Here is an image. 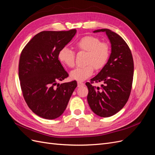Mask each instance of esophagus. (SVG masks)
<instances>
[{
    "instance_id": "34e87169",
    "label": "esophagus",
    "mask_w": 155,
    "mask_h": 155,
    "mask_svg": "<svg viewBox=\"0 0 155 155\" xmlns=\"http://www.w3.org/2000/svg\"><path fill=\"white\" fill-rule=\"evenodd\" d=\"M84 85H85V84H84L83 82H81V81H78V87H80L84 86Z\"/></svg>"
}]
</instances>
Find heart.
Masks as SVG:
<instances>
[{
	"label": "heart",
	"mask_w": 155,
	"mask_h": 155,
	"mask_svg": "<svg viewBox=\"0 0 155 155\" xmlns=\"http://www.w3.org/2000/svg\"><path fill=\"white\" fill-rule=\"evenodd\" d=\"M79 51H87L84 66L78 67L70 72L72 79L79 81H84L91 77L94 72V68L100 69L107 63L110 55L109 46L104 42H100L96 37L87 35L79 39L74 44ZM58 58L63 64L70 68L75 64V53L67 47H63L58 53Z\"/></svg>",
	"instance_id": "heart-1"
}]
</instances>
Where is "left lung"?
<instances>
[{
    "label": "left lung",
    "instance_id": "1",
    "mask_svg": "<svg viewBox=\"0 0 155 155\" xmlns=\"http://www.w3.org/2000/svg\"><path fill=\"white\" fill-rule=\"evenodd\" d=\"M105 32L111 44V54L106 64L96 76L86 83L88 89V104L91 110L100 117H110L126 104L132 88L134 62L127 44L116 33L109 29L94 30ZM103 82L102 88L91 84Z\"/></svg>",
    "mask_w": 155,
    "mask_h": 155
}]
</instances>
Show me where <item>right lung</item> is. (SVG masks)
Listing matches in <instances>:
<instances>
[{"instance_id": "obj_1", "label": "right lung", "mask_w": 155, "mask_h": 155, "mask_svg": "<svg viewBox=\"0 0 155 155\" xmlns=\"http://www.w3.org/2000/svg\"><path fill=\"white\" fill-rule=\"evenodd\" d=\"M76 34V29L41 31L21 52L18 78L22 94L32 112L43 118L54 120L61 115L77 87L76 81L58 83L68 76L58 53Z\"/></svg>"}]
</instances>
